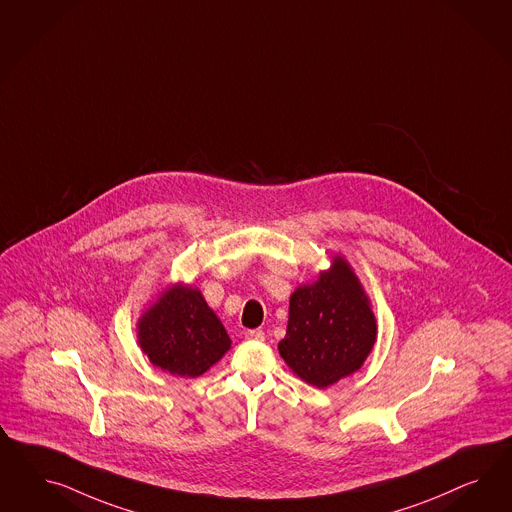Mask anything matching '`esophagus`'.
<instances>
[{
    "instance_id": "obj_1",
    "label": "esophagus",
    "mask_w": 512,
    "mask_h": 512,
    "mask_svg": "<svg viewBox=\"0 0 512 512\" xmlns=\"http://www.w3.org/2000/svg\"><path fill=\"white\" fill-rule=\"evenodd\" d=\"M246 338H248V340L263 341L264 332L263 330H248V332H246Z\"/></svg>"
}]
</instances>
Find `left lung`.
<instances>
[{"label":"left lung","mask_w":512,"mask_h":512,"mask_svg":"<svg viewBox=\"0 0 512 512\" xmlns=\"http://www.w3.org/2000/svg\"><path fill=\"white\" fill-rule=\"evenodd\" d=\"M377 341V321L353 266L334 253L328 270L289 300L279 355L302 381L328 388L358 372Z\"/></svg>","instance_id":"left-lung-1"}]
</instances>
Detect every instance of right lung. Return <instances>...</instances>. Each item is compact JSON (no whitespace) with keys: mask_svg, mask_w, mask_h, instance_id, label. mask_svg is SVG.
<instances>
[{"mask_svg":"<svg viewBox=\"0 0 512 512\" xmlns=\"http://www.w3.org/2000/svg\"><path fill=\"white\" fill-rule=\"evenodd\" d=\"M142 353L163 372L199 377L231 349V338L201 291L171 283L142 311L137 321Z\"/></svg>","mask_w":512,"mask_h":512,"instance_id":"right-lung-1","label":"right lung"}]
</instances>
